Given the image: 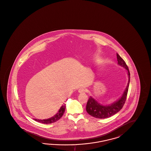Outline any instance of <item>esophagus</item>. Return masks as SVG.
I'll return each instance as SVG.
<instances>
[{
	"label": "esophagus",
	"instance_id": "34e87169",
	"mask_svg": "<svg viewBox=\"0 0 151 151\" xmlns=\"http://www.w3.org/2000/svg\"><path fill=\"white\" fill-rule=\"evenodd\" d=\"M78 92L79 93H80V94H84V93H85L86 92V90L85 88H80L78 89Z\"/></svg>",
	"mask_w": 151,
	"mask_h": 151
}]
</instances>
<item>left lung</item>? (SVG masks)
<instances>
[{"label": "left lung", "mask_w": 151, "mask_h": 151, "mask_svg": "<svg viewBox=\"0 0 151 151\" xmlns=\"http://www.w3.org/2000/svg\"><path fill=\"white\" fill-rule=\"evenodd\" d=\"M118 65L126 69L128 75V83L123 94L117 101L108 105H101L92 96H90L86 104V109L88 114L99 119H105L110 117L117 113L122 109L127 99V95L130 82V73L126 63L119 55L116 53Z\"/></svg>", "instance_id": "1"}]
</instances>
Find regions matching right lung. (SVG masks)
Segmentation results:
<instances>
[{"instance_id":"add662e5","label":"right lung","mask_w":151,"mask_h":151,"mask_svg":"<svg viewBox=\"0 0 151 151\" xmlns=\"http://www.w3.org/2000/svg\"><path fill=\"white\" fill-rule=\"evenodd\" d=\"M66 109V104H64L63 106L60 108V109L58 110V111L57 112V114L54 115L53 116H52L50 118H48L47 119H33L35 121H37L38 122L43 123V124H51L52 123L56 122L57 120L60 119L62 116H63L65 111Z\"/></svg>"}]
</instances>
